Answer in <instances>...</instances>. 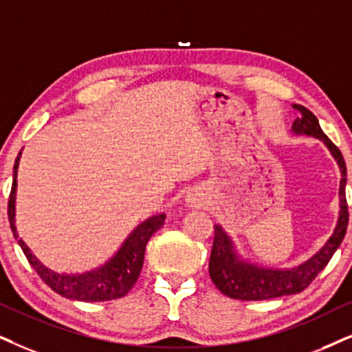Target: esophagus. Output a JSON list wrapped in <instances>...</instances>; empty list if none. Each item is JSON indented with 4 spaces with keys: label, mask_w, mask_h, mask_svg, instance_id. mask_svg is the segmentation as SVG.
<instances>
[{
    "label": "esophagus",
    "mask_w": 352,
    "mask_h": 352,
    "mask_svg": "<svg viewBox=\"0 0 352 352\" xmlns=\"http://www.w3.org/2000/svg\"><path fill=\"white\" fill-rule=\"evenodd\" d=\"M186 203H188L191 208H199L203 204V198L199 197V193H190L188 197H186Z\"/></svg>",
    "instance_id": "34e87169"
}]
</instances>
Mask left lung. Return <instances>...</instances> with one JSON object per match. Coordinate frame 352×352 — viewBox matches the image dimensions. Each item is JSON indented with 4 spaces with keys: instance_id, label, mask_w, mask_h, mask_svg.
Wrapping results in <instances>:
<instances>
[{
    "instance_id": "8db88e82",
    "label": "left lung",
    "mask_w": 352,
    "mask_h": 352,
    "mask_svg": "<svg viewBox=\"0 0 352 352\" xmlns=\"http://www.w3.org/2000/svg\"><path fill=\"white\" fill-rule=\"evenodd\" d=\"M294 109L299 110L300 117L296 118L292 123V131L297 135H307L322 140L340 166L341 209L336 229L322 250L310 260H307L305 263L292 270H273L261 268V266L248 263L245 260H240L234 250V243L229 239V235L222 230L221 226H214V242H212L211 258H209V276L222 294L230 297V299L266 300L302 292L317 278L320 271L328 265L333 253L336 252V248L344 239L346 229H348L349 212L348 203H346V177H348V173H346L344 157H342L341 151L331 143L330 138L322 131L317 117L309 109L302 105H294Z\"/></svg>"
}]
</instances>
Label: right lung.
Listing matches in <instances>:
<instances>
[{
	"label": "right lung",
	"mask_w": 352,
	"mask_h": 352,
	"mask_svg": "<svg viewBox=\"0 0 352 352\" xmlns=\"http://www.w3.org/2000/svg\"><path fill=\"white\" fill-rule=\"evenodd\" d=\"M21 153L16 157L14 172H12V186L10 193V201H8V217H10V226L12 234L17 239L14 216H16V188H17V167H19ZM166 214H157L149 217L141 222L133 232L128 235L120 250L115 253L112 260H109L100 268L89 271L82 274H60L55 271L48 270L37 260V256L30 252V248L19 239L17 243L24 252L25 258L30 266L37 271L43 283L56 294L66 297V299L81 300V302H104L120 299L126 296L130 289L140 278L141 268L144 263V250L155 230L164 226Z\"/></svg>",
	"instance_id": "obj_1"
}]
</instances>
